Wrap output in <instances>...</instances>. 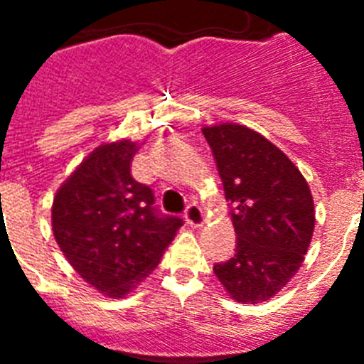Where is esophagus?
I'll return each mask as SVG.
<instances>
[{"mask_svg":"<svg viewBox=\"0 0 364 364\" xmlns=\"http://www.w3.org/2000/svg\"><path fill=\"white\" fill-rule=\"evenodd\" d=\"M186 220L191 228H200L205 222V215L198 204H189L186 210Z\"/></svg>","mask_w":364,"mask_h":364,"instance_id":"esophagus-1","label":"esophagus"}]
</instances>
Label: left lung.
Masks as SVG:
<instances>
[{
  "label": "left lung",
  "instance_id": "1",
  "mask_svg": "<svg viewBox=\"0 0 364 364\" xmlns=\"http://www.w3.org/2000/svg\"><path fill=\"white\" fill-rule=\"evenodd\" d=\"M213 151L231 222L235 255L213 266L231 299L268 301L301 268L315 228L308 182L268 138L239 124L202 129Z\"/></svg>",
  "mask_w": 364,
  "mask_h": 364
}]
</instances>
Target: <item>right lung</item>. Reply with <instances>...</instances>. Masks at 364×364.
I'll return each instance as SVG.
<instances>
[{
  "mask_svg": "<svg viewBox=\"0 0 364 364\" xmlns=\"http://www.w3.org/2000/svg\"><path fill=\"white\" fill-rule=\"evenodd\" d=\"M138 144L96 147L56 191L53 233L80 277L100 294L120 299L159 266L184 224L154 208L149 186L131 175Z\"/></svg>",
  "mask_w": 364,
  "mask_h": 364,
  "instance_id": "right-lung-1",
  "label": "right lung"
}]
</instances>
